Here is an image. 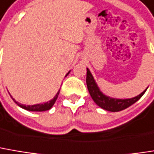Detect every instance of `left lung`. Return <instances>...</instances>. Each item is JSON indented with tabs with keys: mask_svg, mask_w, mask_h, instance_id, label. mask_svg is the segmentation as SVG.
<instances>
[{
	"mask_svg": "<svg viewBox=\"0 0 154 154\" xmlns=\"http://www.w3.org/2000/svg\"><path fill=\"white\" fill-rule=\"evenodd\" d=\"M86 85L88 91L90 92V95L94 100V102L100 106L101 108L111 111V112H118L121 110H123L130 106L134 104L136 101H137L146 92L144 91L141 94L137 95V97H134L132 99H126V100H118V99H112L109 97H106L101 91H100L99 87L97 86L93 77L91 76L90 70L87 69V73H86Z\"/></svg>",
	"mask_w": 154,
	"mask_h": 154,
	"instance_id": "8db88e82",
	"label": "left lung"
}]
</instances>
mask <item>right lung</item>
<instances>
[{
	"mask_svg": "<svg viewBox=\"0 0 154 154\" xmlns=\"http://www.w3.org/2000/svg\"><path fill=\"white\" fill-rule=\"evenodd\" d=\"M69 74V73H68ZM67 74V75H68ZM66 75V76H67ZM59 92L60 91L57 92V94L54 96V98L53 99V100H51L50 101L48 102H47V103H44V104H37V105H32V106H25V105H23V104H20V103H18V102H17V101H15L17 105L19 106H21L22 108H23V109H26V110H28V111H36V112H42V111H47V110H49L53 105L54 104V102L56 101V100H57V98H58V95H59Z\"/></svg>",
	"mask_w": 154,
	"mask_h": 154,
	"instance_id": "obj_1",
	"label": "right lung"
}]
</instances>
